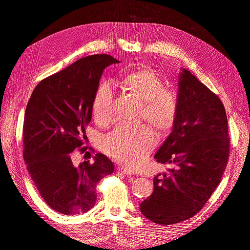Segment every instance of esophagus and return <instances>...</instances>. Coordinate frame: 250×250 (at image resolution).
Instances as JSON below:
<instances>
[{
    "label": "esophagus",
    "mask_w": 250,
    "mask_h": 250,
    "mask_svg": "<svg viewBox=\"0 0 250 250\" xmlns=\"http://www.w3.org/2000/svg\"><path fill=\"white\" fill-rule=\"evenodd\" d=\"M118 171L120 172V173H122V174H124V175H132V172H130V171H128L127 169H125V168H123V167H119L118 168Z\"/></svg>",
    "instance_id": "obj_1"
}]
</instances>
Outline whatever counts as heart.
<instances>
[{
  "label": "heart",
  "instance_id": "obj_1",
  "mask_svg": "<svg viewBox=\"0 0 250 250\" xmlns=\"http://www.w3.org/2000/svg\"><path fill=\"white\" fill-rule=\"evenodd\" d=\"M124 86L144 100L143 118L161 132H167L176 122L179 99L176 92L165 88V83L150 69L130 72L122 78ZM116 90L107 81L98 85L93 99V115L100 124L112 118ZM156 144V135L149 125L120 124L102 141V149L127 169L135 170L145 162Z\"/></svg>",
  "mask_w": 250,
  "mask_h": 250
}]
</instances>
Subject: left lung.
Wrapping results in <instances>:
<instances>
[{
  "label": "left lung",
  "instance_id": "left-lung-1",
  "mask_svg": "<svg viewBox=\"0 0 250 250\" xmlns=\"http://www.w3.org/2000/svg\"><path fill=\"white\" fill-rule=\"evenodd\" d=\"M178 86L176 122L154 156L173 168L153 178V193L140 206L161 225L197 214L220 184L229 156L228 117L219 97L186 69Z\"/></svg>",
  "mask_w": 250,
  "mask_h": 250
}]
</instances>
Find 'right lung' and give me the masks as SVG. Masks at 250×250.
Segmentation results:
<instances>
[{"instance_id":"add662e5","label":"right lung","mask_w":250,"mask_h":250,"mask_svg":"<svg viewBox=\"0 0 250 250\" xmlns=\"http://www.w3.org/2000/svg\"><path fill=\"white\" fill-rule=\"evenodd\" d=\"M120 62L107 54L81 58L64 70L44 78L27 104L22 126L24 161L40 195L63 215L86 213L97 200L96 187L113 172L107 156L95 162L72 163V152L86 140L92 105L105 67Z\"/></svg>"}]
</instances>
